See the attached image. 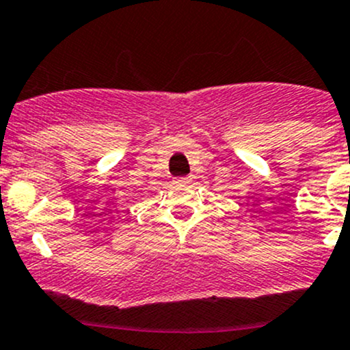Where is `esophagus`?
<instances>
[{"label": "esophagus", "instance_id": "obj_1", "mask_svg": "<svg viewBox=\"0 0 350 350\" xmlns=\"http://www.w3.org/2000/svg\"><path fill=\"white\" fill-rule=\"evenodd\" d=\"M189 181H191L189 176H179V178L174 179V183H178V185H189Z\"/></svg>", "mask_w": 350, "mask_h": 350}]
</instances>
